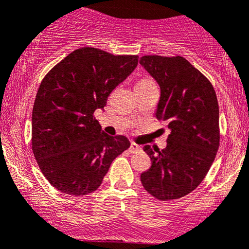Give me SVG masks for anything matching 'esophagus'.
I'll use <instances>...</instances> for the list:
<instances>
[{"instance_id": "obj_1", "label": "esophagus", "mask_w": 249, "mask_h": 249, "mask_svg": "<svg viewBox=\"0 0 249 249\" xmlns=\"http://www.w3.org/2000/svg\"><path fill=\"white\" fill-rule=\"evenodd\" d=\"M139 150H141V146L137 145L136 143H131V145H130V152H131V154H132V152L139 151Z\"/></svg>"}]
</instances>
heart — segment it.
I'll list each match as a JSON object with an SVG mask.
<instances>
[{
	"label": "heart",
	"mask_w": 249,
	"mask_h": 249,
	"mask_svg": "<svg viewBox=\"0 0 249 249\" xmlns=\"http://www.w3.org/2000/svg\"><path fill=\"white\" fill-rule=\"evenodd\" d=\"M152 80H149V79H144V80H141L139 81V83L141 84H145V83H151Z\"/></svg>",
	"instance_id": "1"
}]
</instances>
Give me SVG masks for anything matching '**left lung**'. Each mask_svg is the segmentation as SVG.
<instances>
[{
	"label": "left lung",
	"mask_w": 249,
	"mask_h": 249,
	"mask_svg": "<svg viewBox=\"0 0 249 249\" xmlns=\"http://www.w3.org/2000/svg\"><path fill=\"white\" fill-rule=\"evenodd\" d=\"M139 64L160 85L156 118L170 130L165 149L143 147L152 163L141 181L158 200H177L200 185L216 156V93L208 79L182 56L144 55Z\"/></svg>",
	"instance_id": "1"
}]
</instances>
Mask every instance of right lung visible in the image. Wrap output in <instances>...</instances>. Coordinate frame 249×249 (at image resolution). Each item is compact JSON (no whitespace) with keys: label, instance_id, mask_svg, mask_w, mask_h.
<instances>
[{"label":"right lung","instance_id":"1","mask_svg":"<svg viewBox=\"0 0 249 249\" xmlns=\"http://www.w3.org/2000/svg\"><path fill=\"white\" fill-rule=\"evenodd\" d=\"M138 55H113L83 47L41 81L33 106L32 149L55 189L73 196L93 193L112 160L130 147L125 136L106 135L94 111L133 72Z\"/></svg>","mask_w":249,"mask_h":249}]
</instances>
